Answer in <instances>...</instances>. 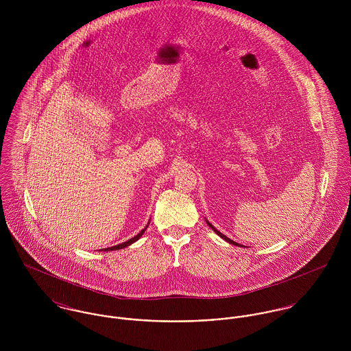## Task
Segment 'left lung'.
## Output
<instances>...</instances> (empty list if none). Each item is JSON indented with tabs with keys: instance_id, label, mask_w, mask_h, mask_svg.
Instances as JSON below:
<instances>
[{
	"instance_id": "obj_1",
	"label": "left lung",
	"mask_w": 351,
	"mask_h": 351,
	"mask_svg": "<svg viewBox=\"0 0 351 351\" xmlns=\"http://www.w3.org/2000/svg\"><path fill=\"white\" fill-rule=\"evenodd\" d=\"M206 223H208V226H209V227H210V228H212V230H213V231H215V232H216V234H217L220 238H223L224 241H227V242H228V243H231V245H235V246H241V245H238L237 242H234V241H231L230 238H227L226 235H223L220 231H217V230H216V228H215V227H213V226H212V224H210L208 220H206Z\"/></svg>"
}]
</instances>
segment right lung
<instances>
[{"mask_svg":"<svg viewBox=\"0 0 351 351\" xmlns=\"http://www.w3.org/2000/svg\"><path fill=\"white\" fill-rule=\"evenodd\" d=\"M146 228H147V226H146ZM146 228L145 230H142L136 237H134L132 239H130V241H127V242H124V243H121V245H117V246H113V247H108V249H104L105 251H113V250H120V249H124V247H127V246H130V245H132L134 242H136L143 234H145V231H146Z\"/></svg>","mask_w":351,"mask_h":351,"instance_id":"1","label":"right lung"}]
</instances>
